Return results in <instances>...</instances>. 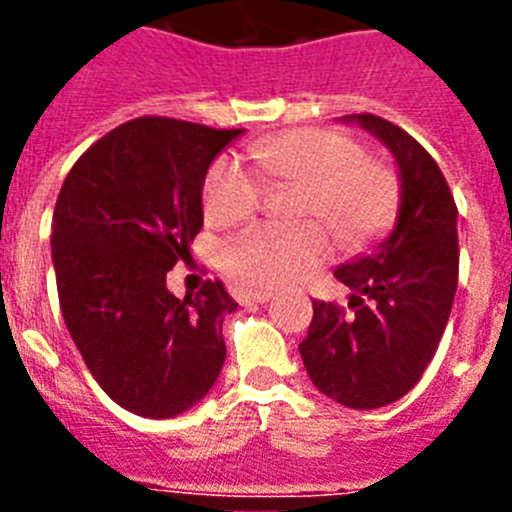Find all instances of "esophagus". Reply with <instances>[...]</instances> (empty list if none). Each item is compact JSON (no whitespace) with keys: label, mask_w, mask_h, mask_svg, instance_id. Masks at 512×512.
I'll return each mask as SVG.
<instances>
[{"label":"esophagus","mask_w":512,"mask_h":512,"mask_svg":"<svg viewBox=\"0 0 512 512\" xmlns=\"http://www.w3.org/2000/svg\"><path fill=\"white\" fill-rule=\"evenodd\" d=\"M271 297H274V292H269V289H246V292H241L243 302H259V305L269 302Z\"/></svg>","instance_id":"esophagus-1"}]
</instances>
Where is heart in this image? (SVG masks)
<instances>
[{"label":"heart","mask_w":512,"mask_h":512,"mask_svg":"<svg viewBox=\"0 0 512 512\" xmlns=\"http://www.w3.org/2000/svg\"><path fill=\"white\" fill-rule=\"evenodd\" d=\"M251 158L269 184H297L295 225L259 223L228 238L220 261L235 282L284 287L307 277L328 256V230L346 248H364L392 228L400 207L397 174L351 135L300 128L269 135L251 146ZM259 173V174H260ZM258 174V175H259ZM235 156H220L202 184L207 223H243L259 210L264 182Z\"/></svg>","instance_id":"1"}]
</instances>
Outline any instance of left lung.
Wrapping results in <instances>:
<instances>
[{
    "mask_svg": "<svg viewBox=\"0 0 512 512\" xmlns=\"http://www.w3.org/2000/svg\"><path fill=\"white\" fill-rule=\"evenodd\" d=\"M343 120L359 122L390 148L402 200L392 233L372 253L333 271L351 289V312L336 302H312L300 354L323 395L346 408L374 410L420 382L449 323L459 282L456 202L413 135L369 112Z\"/></svg>",
    "mask_w": 512,
    "mask_h": 512,
    "instance_id": "1",
    "label": "left lung"
}]
</instances>
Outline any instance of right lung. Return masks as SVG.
Listing matches in <instances>:
<instances>
[{
    "instance_id": "obj_1",
    "label": "right lung",
    "mask_w": 512,
    "mask_h": 512,
    "mask_svg": "<svg viewBox=\"0 0 512 512\" xmlns=\"http://www.w3.org/2000/svg\"><path fill=\"white\" fill-rule=\"evenodd\" d=\"M243 130L135 117L71 166L53 210V269L81 359L120 408L174 418L202 400L225 361L220 279L174 297L166 271L202 230V184Z\"/></svg>"
}]
</instances>
